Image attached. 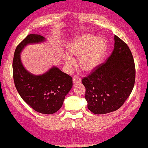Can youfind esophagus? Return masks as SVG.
I'll return each mask as SVG.
<instances>
[{
  "label": "esophagus",
  "mask_w": 148,
  "mask_h": 148,
  "mask_svg": "<svg viewBox=\"0 0 148 148\" xmlns=\"http://www.w3.org/2000/svg\"><path fill=\"white\" fill-rule=\"evenodd\" d=\"M81 82L80 78L78 75H74L73 77V84H79Z\"/></svg>",
  "instance_id": "1"
}]
</instances>
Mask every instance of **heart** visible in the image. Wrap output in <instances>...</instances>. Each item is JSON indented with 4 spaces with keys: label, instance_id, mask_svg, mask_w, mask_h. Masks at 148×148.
<instances>
[{
    "label": "heart",
    "instance_id": "heart-1",
    "mask_svg": "<svg viewBox=\"0 0 148 148\" xmlns=\"http://www.w3.org/2000/svg\"><path fill=\"white\" fill-rule=\"evenodd\" d=\"M106 48V42L91 34L83 35L75 38L68 47L70 54L80 57L79 65L86 72L93 71L100 65ZM64 60L69 67L75 64L74 58L69 55H66Z\"/></svg>",
    "mask_w": 148,
    "mask_h": 148
}]
</instances>
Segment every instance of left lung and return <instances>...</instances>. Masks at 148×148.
Wrapping results in <instances>:
<instances>
[{
  "mask_svg": "<svg viewBox=\"0 0 148 148\" xmlns=\"http://www.w3.org/2000/svg\"><path fill=\"white\" fill-rule=\"evenodd\" d=\"M112 53L82 79L86 88L88 108L95 114L117 110L124 104L134 87L135 66L127 44L116 35Z\"/></svg>",
  "mask_w": 148,
  "mask_h": 148,
  "instance_id": "obj_1",
  "label": "left lung"
}]
</instances>
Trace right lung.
<instances>
[{
  "label": "right lung",
  "mask_w": 148,
  "mask_h": 148,
  "mask_svg": "<svg viewBox=\"0 0 148 148\" xmlns=\"http://www.w3.org/2000/svg\"><path fill=\"white\" fill-rule=\"evenodd\" d=\"M42 35L30 34L16 46L13 59L14 83L21 98L35 111L43 114L56 113L73 86L72 77L53 67L43 75L29 73L21 62L20 53L27 44L42 42Z\"/></svg>",
  "instance_id": "add662e5"
}]
</instances>
